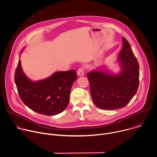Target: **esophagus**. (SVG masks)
<instances>
[{
    "label": "esophagus",
    "mask_w": 157,
    "mask_h": 157,
    "mask_svg": "<svg viewBox=\"0 0 157 157\" xmlns=\"http://www.w3.org/2000/svg\"><path fill=\"white\" fill-rule=\"evenodd\" d=\"M77 75L78 76H83L84 75V68L80 67L77 71Z\"/></svg>",
    "instance_id": "1"
}]
</instances>
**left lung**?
<instances>
[{"instance_id":"1","label":"left lung","mask_w":157,"mask_h":157,"mask_svg":"<svg viewBox=\"0 0 157 157\" xmlns=\"http://www.w3.org/2000/svg\"><path fill=\"white\" fill-rule=\"evenodd\" d=\"M122 49L118 60L122 71L118 75L93 71L86 74L93 101L103 109L126 106L137 91L139 66L128 40L122 38Z\"/></svg>"}]
</instances>
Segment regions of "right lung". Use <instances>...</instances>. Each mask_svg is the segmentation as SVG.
<instances>
[{
	"label": "right lung",
	"instance_id": "1",
	"mask_svg": "<svg viewBox=\"0 0 157 157\" xmlns=\"http://www.w3.org/2000/svg\"><path fill=\"white\" fill-rule=\"evenodd\" d=\"M77 78L75 71L71 70L57 72L45 80L31 82L23 73L20 60L15 73L21 101L31 110L46 116L56 115L67 108L71 87Z\"/></svg>",
	"mask_w": 157,
	"mask_h": 157
}]
</instances>
